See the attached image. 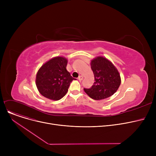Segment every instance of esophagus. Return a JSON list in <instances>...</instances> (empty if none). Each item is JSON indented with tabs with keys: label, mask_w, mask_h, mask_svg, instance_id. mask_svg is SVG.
Masks as SVG:
<instances>
[{
	"label": "esophagus",
	"mask_w": 156,
	"mask_h": 156,
	"mask_svg": "<svg viewBox=\"0 0 156 156\" xmlns=\"http://www.w3.org/2000/svg\"><path fill=\"white\" fill-rule=\"evenodd\" d=\"M80 81H81L83 79V76H81V75H80L79 77H78V78Z\"/></svg>",
	"instance_id": "esophagus-1"
}]
</instances>
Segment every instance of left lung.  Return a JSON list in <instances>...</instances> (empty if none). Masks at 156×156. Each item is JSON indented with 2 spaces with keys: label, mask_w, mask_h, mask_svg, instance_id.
<instances>
[{
  "label": "left lung",
  "mask_w": 156,
  "mask_h": 156,
  "mask_svg": "<svg viewBox=\"0 0 156 156\" xmlns=\"http://www.w3.org/2000/svg\"><path fill=\"white\" fill-rule=\"evenodd\" d=\"M95 82L90 88H84L86 94L95 100L109 97L115 93L121 84L117 69L111 62L103 57H97L91 61Z\"/></svg>",
  "instance_id": "1"
}]
</instances>
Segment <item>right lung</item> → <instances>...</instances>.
Here are the masks:
<instances>
[{
  "instance_id": "obj_1",
  "label": "right lung",
  "mask_w": 156,
  "mask_h": 156,
  "mask_svg": "<svg viewBox=\"0 0 156 156\" xmlns=\"http://www.w3.org/2000/svg\"><path fill=\"white\" fill-rule=\"evenodd\" d=\"M68 61L56 57L42 66L36 77L39 92L47 99L58 101L67 94L73 78L66 70Z\"/></svg>"
}]
</instances>
